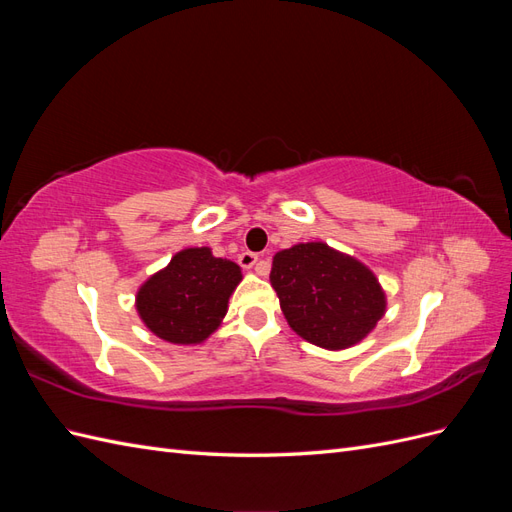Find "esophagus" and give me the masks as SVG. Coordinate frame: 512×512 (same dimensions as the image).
Returning <instances> with one entry per match:
<instances>
[{"mask_svg": "<svg viewBox=\"0 0 512 512\" xmlns=\"http://www.w3.org/2000/svg\"><path fill=\"white\" fill-rule=\"evenodd\" d=\"M258 254H254V252H241L239 254V265L243 267V269H252V267H256L258 265ZM258 273L262 275L265 273V269H258Z\"/></svg>", "mask_w": 512, "mask_h": 512, "instance_id": "1", "label": "esophagus"}]
</instances>
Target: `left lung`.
Here are the masks:
<instances>
[{"label":"left lung","instance_id":"8db88e82","mask_svg":"<svg viewBox=\"0 0 512 512\" xmlns=\"http://www.w3.org/2000/svg\"><path fill=\"white\" fill-rule=\"evenodd\" d=\"M269 280L290 329L324 350L361 344L386 312L376 273L324 241L277 252Z\"/></svg>","mask_w":512,"mask_h":512}]
</instances>
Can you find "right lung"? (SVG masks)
Returning <instances> with one entry per match:
<instances>
[{
	"label": "right lung",
	"mask_w": 512,
	"mask_h": 512,
	"mask_svg": "<svg viewBox=\"0 0 512 512\" xmlns=\"http://www.w3.org/2000/svg\"><path fill=\"white\" fill-rule=\"evenodd\" d=\"M241 280L237 262L215 258L205 245L185 247L138 288V318L168 344H203L220 329L230 294Z\"/></svg>",
	"instance_id": "right-lung-1"
}]
</instances>
